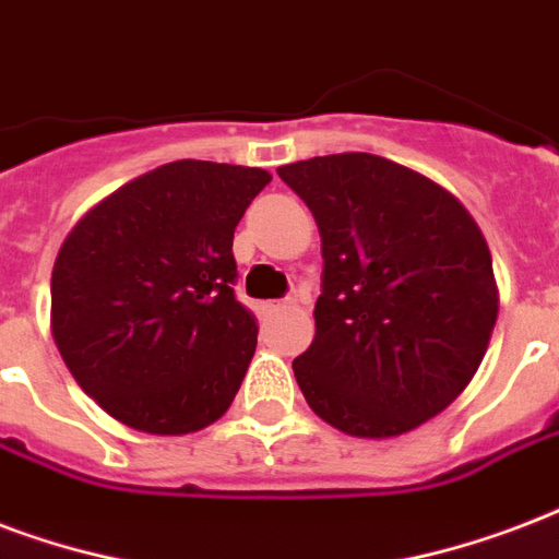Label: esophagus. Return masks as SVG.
Segmentation results:
<instances>
[{"mask_svg":"<svg viewBox=\"0 0 559 559\" xmlns=\"http://www.w3.org/2000/svg\"><path fill=\"white\" fill-rule=\"evenodd\" d=\"M261 310H263V313H275V310H281V305H278V301H266Z\"/></svg>","mask_w":559,"mask_h":559,"instance_id":"obj_1","label":"esophagus"}]
</instances>
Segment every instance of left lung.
Masks as SVG:
<instances>
[{"instance_id":"obj_1","label":"left lung","mask_w":559,"mask_h":559,"mask_svg":"<svg viewBox=\"0 0 559 559\" xmlns=\"http://www.w3.org/2000/svg\"><path fill=\"white\" fill-rule=\"evenodd\" d=\"M322 237L317 336L293 372L317 416L399 437L442 413L484 360L498 317L492 258L463 204L366 152L278 166Z\"/></svg>"}]
</instances>
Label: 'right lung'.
Returning <instances> with one entry per match:
<instances>
[{
    "label": "right lung",
    "instance_id": "1",
    "mask_svg": "<svg viewBox=\"0 0 559 559\" xmlns=\"http://www.w3.org/2000/svg\"><path fill=\"white\" fill-rule=\"evenodd\" d=\"M270 181L258 166L176 160L119 187L63 240L55 343L128 428L193 433L234 402L258 346L234 293V228Z\"/></svg>",
    "mask_w": 559,
    "mask_h": 559
}]
</instances>
